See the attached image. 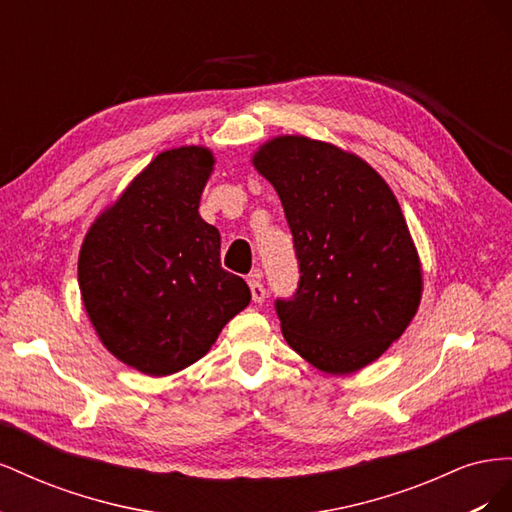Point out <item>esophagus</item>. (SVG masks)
Masks as SVG:
<instances>
[{
  "label": "esophagus",
  "mask_w": 512,
  "mask_h": 512,
  "mask_svg": "<svg viewBox=\"0 0 512 512\" xmlns=\"http://www.w3.org/2000/svg\"><path fill=\"white\" fill-rule=\"evenodd\" d=\"M247 284H250L252 301H254V303H262V301H265L267 290H265V286H262V282H260V273H252L250 280H247Z\"/></svg>",
  "instance_id": "34e87169"
}]
</instances>
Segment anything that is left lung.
<instances>
[{
    "mask_svg": "<svg viewBox=\"0 0 512 512\" xmlns=\"http://www.w3.org/2000/svg\"><path fill=\"white\" fill-rule=\"evenodd\" d=\"M252 164L280 196L299 258L277 301L288 346L324 374H354L408 329L423 267L389 183L363 158L301 134L273 136Z\"/></svg>",
    "mask_w": 512,
    "mask_h": 512,
    "instance_id": "obj_1",
    "label": "left lung"
}]
</instances>
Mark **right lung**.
<instances>
[{"mask_svg": "<svg viewBox=\"0 0 512 512\" xmlns=\"http://www.w3.org/2000/svg\"><path fill=\"white\" fill-rule=\"evenodd\" d=\"M213 151L158 153L89 226L79 288L91 327L115 359L170 376L211 350L252 292L220 265V230L200 218Z\"/></svg>", "mask_w": 512, "mask_h": 512, "instance_id": "obj_1", "label": "right lung"}]
</instances>
